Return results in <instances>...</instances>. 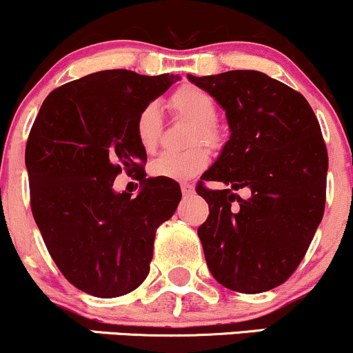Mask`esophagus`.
Instances as JSON below:
<instances>
[{
    "label": "esophagus",
    "mask_w": 353,
    "mask_h": 353,
    "mask_svg": "<svg viewBox=\"0 0 353 353\" xmlns=\"http://www.w3.org/2000/svg\"><path fill=\"white\" fill-rule=\"evenodd\" d=\"M180 187H181V193H183V195H192V193L195 192V187H193L192 183H181Z\"/></svg>",
    "instance_id": "esophagus-1"
}]
</instances>
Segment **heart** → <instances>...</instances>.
I'll return each mask as SVG.
<instances>
[{
    "mask_svg": "<svg viewBox=\"0 0 353 353\" xmlns=\"http://www.w3.org/2000/svg\"><path fill=\"white\" fill-rule=\"evenodd\" d=\"M170 108L176 116L185 117L195 124L192 132V145L202 141L208 148H219L223 141L221 128L217 126L219 108L210 94L195 85H181L170 97ZM136 136L143 150L153 151L161 136V112L158 104L151 102L139 111L136 117ZM208 151L196 146L183 153H161L151 161L150 172L153 176L168 180H187L203 172L208 165Z\"/></svg>",
    "mask_w": 353,
    "mask_h": 353,
    "instance_id": "b5f03b06",
    "label": "heart"
}]
</instances>
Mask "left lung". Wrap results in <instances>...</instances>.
I'll list each match as a JSON object with an SVG mask.
<instances>
[{
  "label": "left lung",
  "mask_w": 353,
  "mask_h": 353,
  "mask_svg": "<svg viewBox=\"0 0 353 353\" xmlns=\"http://www.w3.org/2000/svg\"><path fill=\"white\" fill-rule=\"evenodd\" d=\"M188 81L219 102L230 130L221 157L200 178L230 188L196 185L208 203L196 230L207 266L232 291L272 290L299 266L323 217L328 154L320 124L301 94L263 72ZM241 188H250L249 199L232 193Z\"/></svg>",
  "instance_id": "obj_1"
}]
</instances>
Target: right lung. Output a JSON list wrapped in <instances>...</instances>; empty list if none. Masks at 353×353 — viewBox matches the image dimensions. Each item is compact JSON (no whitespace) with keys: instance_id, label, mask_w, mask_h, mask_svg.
I'll list each match as a JSON object with an SVG mask.
<instances>
[{"instance_id":"add662e5","label":"right lung","mask_w":353,"mask_h":353,"mask_svg":"<svg viewBox=\"0 0 353 353\" xmlns=\"http://www.w3.org/2000/svg\"><path fill=\"white\" fill-rule=\"evenodd\" d=\"M178 79L94 72L52 90L30 131L33 219L60 272L92 296H123L145 281L157 229L180 203L176 181L146 178L136 136L139 111ZM123 168L139 173L136 197L112 188Z\"/></svg>"}]
</instances>
